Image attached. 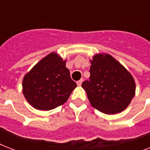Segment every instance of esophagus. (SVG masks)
<instances>
[{
	"label": "esophagus",
	"mask_w": 150,
	"mask_h": 150,
	"mask_svg": "<svg viewBox=\"0 0 150 150\" xmlns=\"http://www.w3.org/2000/svg\"><path fill=\"white\" fill-rule=\"evenodd\" d=\"M82 79L79 80V81L77 82V85L78 86H81V85H82Z\"/></svg>",
	"instance_id": "1"
}]
</instances>
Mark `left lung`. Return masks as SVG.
I'll list each match as a JSON object with an SVG mask.
<instances>
[{
    "mask_svg": "<svg viewBox=\"0 0 150 150\" xmlns=\"http://www.w3.org/2000/svg\"><path fill=\"white\" fill-rule=\"evenodd\" d=\"M91 61L89 80L82 82L91 105L107 114L121 112L135 96L131 74L109 54H96Z\"/></svg>",
    "mask_w": 150,
    "mask_h": 150,
    "instance_id": "obj_1",
    "label": "left lung"
}]
</instances>
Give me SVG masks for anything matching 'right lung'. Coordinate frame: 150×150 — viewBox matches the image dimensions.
I'll list each match as a JSON object with an SVG mask.
<instances>
[{"label":"right lung","instance_id":"right-lung-1","mask_svg":"<svg viewBox=\"0 0 150 150\" xmlns=\"http://www.w3.org/2000/svg\"><path fill=\"white\" fill-rule=\"evenodd\" d=\"M76 86L65 61L51 53L25 75L22 92L34 108L49 110L64 103Z\"/></svg>","mask_w":150,"mask_h":150}]
</instances>
